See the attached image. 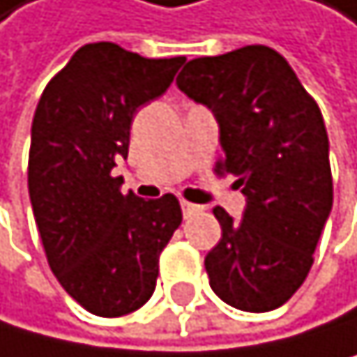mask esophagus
I'll return each instance as SVG.
<instances>
[{"instance_id":"34e87169","label":"esophagus","mask_w":357,"mask_h":357,"mask_svg":"<svg viewBox=\"0 0 357 357\" xmlns=\"http://www.w3.org/2000/svg\"><path fill=\"white\" fill-rule=\"evenodd\" d=\"M182 213H184V218L188 220V218H193V215H197V213H202V206L191 204V202H182Z\"/></svg>"}]
</instances>
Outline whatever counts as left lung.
I'll list each match as a JSON object with an SVG mask.
<instances>
[{"instance_id": "1", "label": "left lung", "mask_w": 357, "mask_h": 357, "mask_svg": "<svg viewBox=\"0 0 357 357\" xmlns=\"http://www.w3.org/2000/svg\"><path fill=\"white\" fill-rule=\"evenodd\" d=\"M177 89L213 111L215 173L238 177L246 197L238 222L213 208L222 238L204 257L208 284L240 311H273L307 280L333 204L320 108L289 61L260 44L191 59Z\"/></svg>"}]
</instances>
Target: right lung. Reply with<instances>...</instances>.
I'll return each mask as SVG.
<instances>
[{
    "instance_id": "1",
    "label": "right lung",
    "mask_w": 357,
    "mask_h": 357,
    "mask_svg": "<svg viewBox=\"0 0 357 357\" xmlns=\"http://www.w3.org/2000/svg\"><path fill=\"white\" fill-rule=\"evenodd\" d=\"M184 61L86 44L39 97L28 153L35 224L59 284L100 318L149 302L160 253L182 224L175 195H124L111 171L128 155L137 108L166 93Z\"/></svg>"
}]
</instances>
